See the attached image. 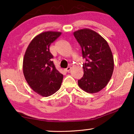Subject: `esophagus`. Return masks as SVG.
Segmentation results:
<instances>
[{"mask_svg":"<svg viewBox=\"0 0 134 134\" xmlns=\"http://www.w3.org/2000/svg\"><path fill=\"white\" fill-rule=\"evenodd\" d=\"M71 68L70 66L68 67L67 68L65 69V71H66V72H69V71L71 70Z\"/></svg>","mask_w":134,"mask_h":134,"instance_id":"34e87169","label":"esophagus"}]
</instances>
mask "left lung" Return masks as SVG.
Wrapping results in <instances>:
<instances>
[{
    "label": "left lung",
    "mask_w": 134,
    "mask_h": 134,
    "mask_svg": "<svg viewBox=\"0 0 134 134\" xmlns=\"http://www.w3.org/2000/svg\"><path fill=\"white\" fill-rule=\"evenodd\" d=\"M74 36L81 47L83 76L78 80V85L83 91L95 93L104 88L112 76L114 60L107 42L99 34L89 29L74 32Z\"/></svg>",
    "instance_id": "8db88e82"
}]
</instances>
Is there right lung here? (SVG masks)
I'll use <instances>...</instances> for the list:
<instances>
[{
  "mask_svg": "<svg viewBox=\"0 0 134 134\" xmlns=\"http://www.w3.org/2000/svg\"><path fill=\"white\" fill-rule=\"evenodd\" d=\"M62 32L47 31L36 35L29 44L23 59V73L31 88L47 97L61 87L63 75L55 68L49 46Z\"/></svg>",
  "mask_w": 134,
  "mask_h": 134,
  "instance_id": "right-lung-1",
  "label": "right lung"
}]
</instances>
